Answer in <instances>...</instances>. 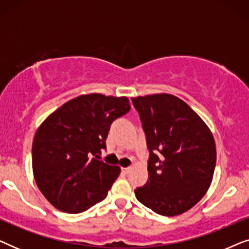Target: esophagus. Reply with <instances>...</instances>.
I'll return each instance as SVG.
<instances>
[{
  "mask_svg": "<svg viewBox=\"0 0 249 249\" xmlns=\"http://www.w3.org/2000/svg\"><path fill=\"white\" fill-rule=\"evenodd\" d=\"M131 168H122V173H124V175H128L129 172H130Z\"/></svg>",
  "mask_w": 249,
  "mask_h": 249,
  "instance_id": "esophagus-1",
  "label": "esophagus"
}]
</instances>
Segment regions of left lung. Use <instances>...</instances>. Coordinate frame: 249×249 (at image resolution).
<instances>
[{"mask_svg": "<svg viewBox=\"0 0 249 249\" xmlns=\"http://www.w3.org/2000/svg\"><path fill=\"white\" fill-rule=\"evenodd\" d=\"M149 151L148 180L135 189L142 205L164 216L185 213L205 195L216 163L213 135L180 98L154 94L131 98Z\"/></svg>", "mask_w": 249, "mask_h": 249, "instance_id": "8db88e82", "label": "left lung"}]
</instances>
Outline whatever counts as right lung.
Masks as SVG:
<instances>
[{"mask_svg": "<svg viewBox=\"0 0 249 249\" xmlns=\"http://www.w3.org/2000/svg\"><path fill=\"white\" fill-rule=\"evenodd\" d=\"M129 110L125 96L81 95L39 125L32 148L34 177L55 209L80 213L107 197L120 168L98 159L112 122Z\"/></svg>", "mask_w": 249, "mask_h": 249, "instance_id": "add662e5", "label": "right lung"}]
</instances>
